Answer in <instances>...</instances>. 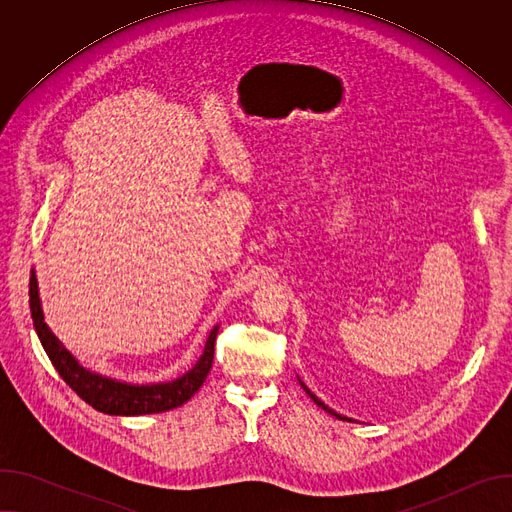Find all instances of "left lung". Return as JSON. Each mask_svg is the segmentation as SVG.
Listing matches in <instances>:
<instances>
[{"instance_id": "8db88e82", "label": "left lung", "mask_w": 512, "mask_h": 512, "mask_svg": "<svg viewBox=\"0 0 512 512\" xmlns=\"http://www.w3.org/2000/svg\"><path fill=\"white\" fill-rule=\"evenodd\" d=\"M302 387H304V389H306V385H304V383H302ZM306 393H308V395H310V397H312V399H314V403H316V405H320V407H322V409H324V411H328V413H332V415H336V417H338V419H346V417H342V415H338V413H334V411H332V409H328V407H326V405H324V403H322V401H320V399H318V397H316V395H312V393H310V391H308V389H306ZM346 421H350V419H346Z\"/></svg>"}]
</instances>
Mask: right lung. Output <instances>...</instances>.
I'll use <instances>...</instances> for the list:
<instances>
[{
    "instance_id": "obj_1",
    "label": "right lung",
    "mask_w": 512,
    "mask_h": 512,
    "mask_svg": "<svg viewBox=\"0 0 512 512\" xmlns=\"http://www.w3.org/2000/svg\"><path fill=\"white\" fill-rule=\"evenodd\" d=\"M30 312L34 320V328L38 338L54 364L58 375L64 383L75 391L83 401L95 407L101 413L109 415H148V413H162L184 405L206 381V375L212 367L214 358V340L218 328H214L206 340L204 354L196 362V367L188 371L184 377L172 383H158V385H125L113 379L89 373L81 364L72 358V354L54 338L50 328L44 322V314L40 308L38 298V281L36 273L30 275Z\"/></svg>"
}]
</instances>
